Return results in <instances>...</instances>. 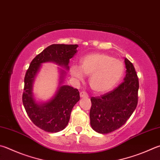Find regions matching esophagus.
Wrapping results in <instances>:
<instances>
[{
  "label": "esophagus",
  "instance_id": "1",
  "mask_svg": "<svg viewBox=\"0 0 160 160\" xmlns=\"http://www.w3.org/2000/svg\"><path fill=\"white\" fill-rule=\"evenodd\" d=\"M80 97H82V98H88V97H89L88 93H87L85 91H81L80 92Z\"/></svg>",
  "mask_w": 160,
  "mask_h": 160
}]
</instances>
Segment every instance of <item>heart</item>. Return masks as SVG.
Instances as JSON below:
<instances>
[{
  "label": "heart",
  "mask_w": 160,
  "mask_h": 160,
  "mask_svg": "<svg viewBox=\"0 0 160 160\" xmlns=\"http://www.w3.org/2000/svg\"><path fill=\"white\" fill-rule=\"evenodd\" d=\"M70 72L78 81L83 80V73L91 76V88L96 92L102 93L109 91L120 82L124 75V64L122 61L109 54L95 53L82 58L80 66L72 65Z\"/></svg>",
  "instance_id": "obj_1"
}]
</instances>
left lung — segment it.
<instances>
[{"label": "left lung", "mask_w": 160, "mask_h": 160, "mask_svg": "<svg viewBox=\"0 0 160 160\" xmlns=\"http://www.w3.org/2000/svg\"><path fill=\"white\" fill-rule=\"evenodd\" d=\"M124 81L110 92L91 98L89 112L92 128L100 133H108L126 123L138 103V78L132 63L127 58Z\"/></svg>", "instance_id": "8db88e82"}]
</instances>
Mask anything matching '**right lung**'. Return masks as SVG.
Returning <instances> with one entry per match:
<instances>
[{
	"instance_id": "right-lung-1",
	"label": "right lung",
	"mask_w": 160,
	"mask_h": 160,
	"mask_svg": "<svg viewBox=\"0 0 160 160\" xmlns=\"http://www.w3.org/2000/svg\"><path fill=\"white\" fill-rule=\"evenodd\" d=\"M78 45L53 44L48 46L32 60L24 78L22 95L23 105L35 125L45 132L55 133L67 126L71 110L80 100L78 89L61 85L54 97L45 103H37L33 95V83L41 63L52 62L68 70L70 59L77 52ZM60 84L63 83L66 72L61 70Z\"/></svg>"
}]
</instances>
